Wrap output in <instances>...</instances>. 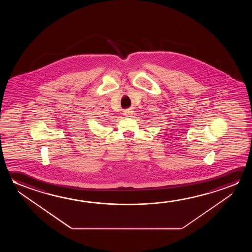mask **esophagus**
<instances>
[{
	"instance_id": "34e87169",
	"label": "esophagus",
	"mask_w": 252,
	"mask_h": 252,
	"mask_svg": "<svg viewBox=\"0 0 252 252\" xmlns=\"http://www.w3.org/2000/svg\"><path fill=\"white\" fill-rule=\"evenodd\" d=\"M124 115L126 116V117H132V112L131 110H126L124 112Z\"/></svg>"
}]
</instances>
